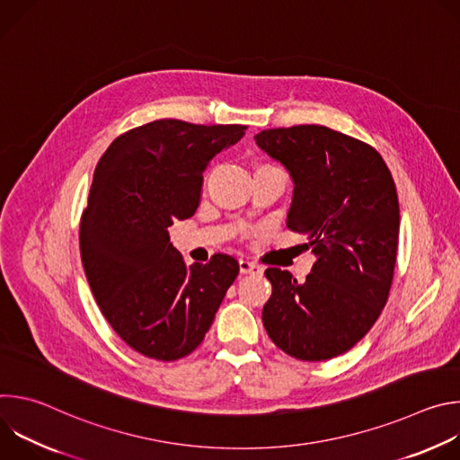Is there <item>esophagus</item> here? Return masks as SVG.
<instances>
[{
    "label": "esophagus",
    "mask_w": 460,
    "mask_h": 460,
    "mask_svg": "<svg viewBox=\"0 0 460 460\" xmlns=\"http://www.w3.org/2000/svg\"><path fill=\"white\" fill-rule=\"evenodd\" d=\"M238 264H240V273H243V275H247V273H260V266H256L254 261H249V260L242 258Z\"/></svg>",
    "instance_id": "1"
}]
</instances>
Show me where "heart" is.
<instances>
[{
    "mask_svg": "<svg viewBox=\"0 0 460 460\" xmlns=\"http://www.w3.org/2000/svg\"><path fill=\"white\" fill-rule=\"evenodd\" d=\"M266 169H275V171H279L277 167H271V165H260V167H258V171H266Z\"/></svg>",
    "mask_w": 460,
    "mask_h": 460,
    "instance_id": "obj_1",
    "label": "heart"
}]
</instances>
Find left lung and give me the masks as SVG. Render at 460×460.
<instances>
[{
  "instance_id": "left-lung-1",
  "label": "left lung",
  "mask_w": 460,
  "mask_h": 460,
  "mask_svg": "<svg viewBox=\"0 0 460 460\" xmlns=\"http://www.w3.org/2000/svg\"><path fill=\"white\" fill-rule=\"evenodd\" d=\"M254 140L288 169V227L316 256L304 282L266 270L273 293L261 322L298 360L339 357L371 330L389 295L401 226L395 181L373 147L330 127L268 128Z\"/></svg>"
}]
</instances>
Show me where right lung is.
<instances>
[{"mask_svg":"<svg viewBox=\"0 0 460 460\" xmlns=\"http://www.w3.org/2000/svg\"><path fill=\"white\" fill-rule=\"evenodd\" d=\"M245 128L156 119L118 137L94 169L80 224L84 270L112 330L149 358L199 348L240 271L229 254L185 266L167 227L199 209L209 162Z\"/></svg>","mask_w":460,"mask_h":460,"instance_id":"obj_1","label":"right lung"}]
</instances>
